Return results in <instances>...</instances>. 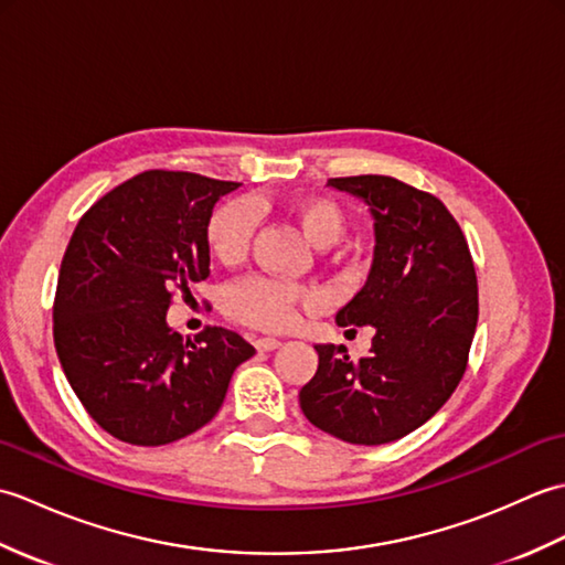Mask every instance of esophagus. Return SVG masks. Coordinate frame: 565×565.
Instances as JSON below:
<instances>
[{"label": "esophagus", "mask_w": 565, "mask_h": 565, "mask_svg": "<svg viewBox=\"0 0 565 565\" xmlns=\"http://www.w3.org/2000/svg\"><path fill=\"white\" fill-rule=\"evenodd\" d=\"M281 342L279 340H274V338H259V340H255V347L259 352H271V350H276V347H279Z\"/></svg>", "instance_id": "34e87169"}]
</instances>
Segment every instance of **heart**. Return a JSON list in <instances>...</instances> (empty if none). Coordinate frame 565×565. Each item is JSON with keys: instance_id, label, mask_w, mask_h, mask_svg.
Segmentation results:
<instances>
[{"instance_id": "obj_1", "label": "heart", "mask_w": 565, "mask_h": 565, "mask_svg": "<svg viewBox=\"0 0 565 565\" xmlns=\"http://www.w3.org/2000/svg\"><path fill=\"white\" fill-rule=\"evenodd\" d=\"M286 213L298 223L310 243L326 247L340 237L344 213L338 203L326 196L294 199ZM257 227V209L247 199H231L211 213L206 223V243L211 255L221 264H237L247 257L252 235ZM320 291L306 284H291L271 276H247L235 281L225 294V316L239 326L279 332L291 328L301 308L318 306Z\"/></svg>"}]
</instances>
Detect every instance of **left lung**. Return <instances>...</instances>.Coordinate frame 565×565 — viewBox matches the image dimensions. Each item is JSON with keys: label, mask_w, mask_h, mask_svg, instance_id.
<instances>
[{"label": "left lung", "mask_w": 565, "mask_h": 565, "mask_svg": "<svg viewBox=\"0 0 565 565\" xmlns=\"http://www.w3.org/2000/svg\"><path fill=\"white\" fill-rule=\"evenodd\" d=\"M374 215L369 279L338 313V326H374L366 356L318 344V371L298 393L318 429L350 444H388L425 425L459 386L476 322L471 252L447 206L383 174L334 177Z\"/></svg>", "instance_id": "left-lung-1"}]
</instances>
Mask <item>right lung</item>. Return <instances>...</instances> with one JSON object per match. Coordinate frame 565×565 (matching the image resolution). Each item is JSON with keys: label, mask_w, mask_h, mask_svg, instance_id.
<instances>
[{"label": "right lung", "mask_w": 565, "mask_h": 565, "mask_svg": "<svg viewBox=\"0 0 565 565\" xmlns=\"http://www.w3.org/2000/svg\"><path fill=\"white\" fill-rule=\"evenodd\" d=\"M237 182L148 170L82 215L60 264L53 340L84 411L111 437L162 447L211 423L255 347L225 328L194 340L167 308L209 276L206 223Z\"/></svg>", "instance_id": "right-lung-1"}]
</instances>
